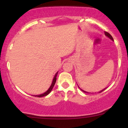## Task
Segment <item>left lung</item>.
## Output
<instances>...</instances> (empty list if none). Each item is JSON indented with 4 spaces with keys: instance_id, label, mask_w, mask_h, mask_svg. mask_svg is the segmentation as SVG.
Instances as JSON below:
<instances>
[{
    "instance_id": "left-lung-1",
    "label": "left lung",
    "mask_w": 128,
    "mask_h": 128,
    "mask_svg": "<svg viewBox=\"0 0 128 128\" xmlns=\"http://www.w3.org/2000/svg\"><path fill=\"white\" fill-rule=\"evenodd\" d=\"M105 36H108V38H110L111 40H113V38H112V36H111V35L109 33H108V32H105ZM106 89V88H104V89H103L102 90H101L100 92H102L103 91H104ZM80 90H81V91H82L83 92H86V93H89L88 92H85V91H84V90H82L81 88H80Z\"/></svg>"
}]
</instances>
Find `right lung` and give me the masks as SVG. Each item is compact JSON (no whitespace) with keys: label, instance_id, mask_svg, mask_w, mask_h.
I'll list each match as a JSON object with an SVG mask.
<instances>
[{"label":"right lung","instance_id":"obj_1","mask_svg":"<svg viewBox=\"0 0 128 128\" xmlns=\"http://www.w3.org/2000/svg\"><path fill=\"white\" fill-rule=\"evenodd\" d=\"M58 72H56V73L55 74V76H54V79H53V81H52V84H51L50 86L49 87V88L48 90L46 91L45 92H44V93L42 94H40V95H34V96H36V97H38V98H42V97H43V96H47V95H48L49 94L50 92L51 91H52V90L53 88H54V86H55V84L56 82V76H57V74H58Z\"/></svg>","mask_w":128,"mask_h":128}]
</instances>
